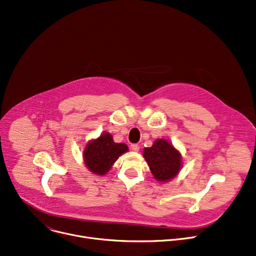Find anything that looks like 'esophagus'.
<instances>
[{
	"instance_id": "obj_1",
	"label": "esophagus",
	"mask_w": 256,
	"mask_h": 256,
	"mask_svg": "<svg viewBox=\"0 0 256 256\" xmlns=\"http://www.w3.org/2000/svg\"><path fill=\"white\" fill-rule=\"evenodd\" d=\"M130 149H132V151H139L140 145H138V144H132V145H130Z\"/></svg>"
}]
</instances>
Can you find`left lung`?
Segmentation results:
<instances>
[{
	"mask_svg": "<svg viewBox=\"0 0 256 256\" xmlns=\"http://www.w3.org/2000/svg\"><path fill=\"white\" fill-rule=\"evenodd\" d=\"M143 156L152 175L160 182L173 179L181 168L180 152L164 139H158L151 147L145 148Z\"/></svg>",
	"mask_w": 256,
	"mask_h": 256,
	"instance_id": "left-lung-1",
	"label": "left lung"
}]
</instances>
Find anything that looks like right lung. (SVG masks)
Wrapping results in <instances>:
<instances>
[{
  "instance_id": "obj_1",
  "label": "right lung",
  "mask_w": 256,
  "mask_h": 256,
  "mask_svg": "<svg viewBox=\"0 0 256 256\" xmlns=\"http://www.w3.org/2000/svg\"><path fill=\"white\" fill-rule=\"evenodd\" d=\"M126 151L128 146L126 144L115 143L109 132H103L85 147L84 162L92 173L102 176L105 175L118 158Z\"/></svg>"
}]
</instances>
